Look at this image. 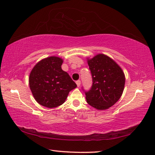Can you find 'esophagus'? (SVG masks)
Instances as JSON below:
<instances>
[{"mask_svg":"<svg viewBox=\"0 0 155 155\" xmlns=\"http://www.w3.org/2000/svg\"><path fill=\"white\" fill-rule=\"evenodd\" d=\"M76 84H77L78 87H79L80 85H81V81L80 80H77V81H76Z\"/></svg>","mask_w":155,"mask_h":155,"instance_id":"obj_1","label":"esophagus"}]
</instances>
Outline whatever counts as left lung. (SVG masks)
<instances>
[{"label": "left lung", "mask_w": 155, "mask_h": 155, "mask_svg": "<svg viewBox=\"0 0 155 155\" xmlns=\"http://www.w3.org/2000/svg\"><path fill=\"white\" fill-rule=\"evenodd\" d=\"M92 84L85 91L87 102L98 110L107 109L115 104L122 94L125 77L114 61L104 54H98L87 61Z\"/></svg>", "instance_id": "obj_1"}]
</instances>
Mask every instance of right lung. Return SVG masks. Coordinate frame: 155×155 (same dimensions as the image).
I'll use <instances>...</instances> for the list:
<instances>
[{"label":"right lung","instance_id":"right-lung-1","mask_svg":"<svg viewBox=\"0 0 155 155\" xmlns=\"http://www.w3.org/2000/svg\"><path fill=\"white\" fill-rule=\"evenodd\" d=\"M63 60L51 56L41 60L32 70L29 85L34 98L44 107L54 108L64 102L70 91L77 86L61 68Z\"/></svg>","mask_w":155,"mask_h":155}]
</instances>
